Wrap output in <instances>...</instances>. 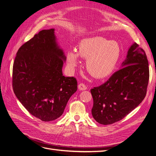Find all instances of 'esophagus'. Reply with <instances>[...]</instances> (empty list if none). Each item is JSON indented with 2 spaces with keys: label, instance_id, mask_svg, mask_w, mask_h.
Listing matches in <instances>:
<instances>
[{
  "label": "esophagus",
  "instance_id": "1",
  "mask_svg": "<svg viewBox=\"0 0 156 156\" xmlns=\"http://www.w3.org/2000/svg\"><path fill=\"white\" fill-rule=\"evenodd\" d=\"M78 88L79 90H85L87 89V87L83 83H80L78 85Z\"/></svg>",
  "mask_w": 156,
  "mask_h": 156
}]
</instances>
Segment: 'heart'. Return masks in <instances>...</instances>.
<instances>
[{
    "mask_svg": "<svg viewBox=\"0 0 156 156\" xmlns=\"http://www.w3.org/2000/svg\"><path fill=\"white\" fill-rule=\"evenodd\" d=\"M121 48L117 41L101 36L90 37L79 42L77 51H69L67 62L74 69L79 63V56L87 60L86 67L93 77L103 79L115 70L121 56Z\"/></svg>",
    "mask_w": 156,
    "mask_h": 156,
    "instance_id": "obj_1",
    "label": "heart"
}]
</instances>
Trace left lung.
I'll return each instance as SVG.
<instances>
[{
    "instance_id": "8db88e82",
    "label": "left lung",
    "mask_w": 156,
    "mask_h": 156,
    "mask_svg": "<svg viewBox=\"0 0 156 156\" xmlns=\"http://www.w3.org/2000/svg\"><path fill=\"white\" fill-rule=\"evenodd\" d=\"M123 68L107 81L90 90L92 116L103 125L121 120L143 101L146 94L149 68L144 51L134 43L122 64Z\"/></svg>"
}]
</instances>
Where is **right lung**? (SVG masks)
Here are the masks:
<instances>
[{
	"mask_svg": "<svg viewBox=\"0 0 156 156\" xmlns=\"http://www.w3.org/2000/svg\"><path fill=\"white\" fill-rule=\"evenodd\" d=\"M66 60L54 29L41 30L16 54L13 66V92L26 109L42 121L59 118L77 91L76 79L62 74Z\"/></svg>",
	"mask_w": 156,
	"mask_h": 156,
	"instance_id": "add662e5",
	"label": "right lung"
}]
</instances>
